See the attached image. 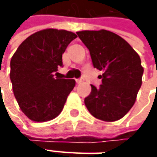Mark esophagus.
Segmentation results:
<instances>
[{
    "instance_id": "34e87169",
    "label": "esophagus",
    "mask_w": 157,
    "mask_h": 157,
    "mask_svg": "<svg viewBox=\"0 0 157 157\" xmlns=\"http://www.w3.org/2000/svg\"><path fill=\"white\" fill-rule=\"evenodd\" d=\"M83 81H84V78H77V79H76V83H77V84H80V83H82Z\"/></svg>"
}]
</instances>
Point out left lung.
<instances>
[{
    "label": "left lung",
    "mask_w": 157,
    "mask_h": 157,
    "mask_svg": "<svg viewBox=\"0 0 157 157\" xmlns=\"http://www.w3.org/2000/svg\"><path fill=\"white\" fill-rule=\"evenodd\" d=\"M90 52L94 68L103 73L100 87L92 86L85 99L90 113L104 121H115L134 105L142 86L143 68L139 55L125 40L111 31L77 32Z\"/></svg>",
    "instance_id": "obj_1"
}]
</instances>
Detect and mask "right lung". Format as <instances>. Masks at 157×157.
<instances>
[{
	"mask_svg": "<svg viewBox=\"0 0 157 157\" xmlns=\"http://www.w3.org/2000/svg\"><path fill=\"white\" fill-rule=\"evenodd\" d=\"M76 37L67 30L44 29L24 40L11 58L13 92L21 110L31 121H51L63 110L76 82L53 74L63 66L62 55Z\"/></svg>",
	"mask_w": 157,
	"mask_h": 157,
	"instance_id": "right-lung-1",
	"label": "right lung"
}]
</instances>
